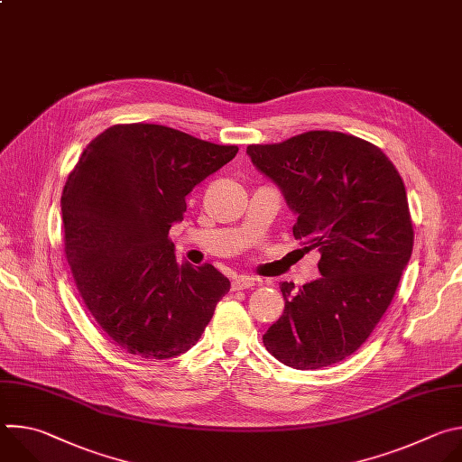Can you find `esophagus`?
<instances>
[{"label": "esophagus", "mask_w": 462, "mask_h": 462, "mask_svg": "<svg viewBox=\"0 0 462 462\" xmlns=\"http://www.w3.org/2000/svg\"><path fill=\"white\" fill-rule=\"evenodd\" d=\"M257 285V282L250 276H236L232 282V289L234 291H243V289H254Z\"/></svg>", "instance_id": "esophagus-1"}]
</instances>
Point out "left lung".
Returning a JSON list of instances; mask_svg holds the SVG:
<instances>
[{
    "label": "left lung",
    "mask_w": 462,
    "mask_h": 462,
    "mask_svg": "<svg viewBox=\"0 0 462 462\" xmlns=\"http://www.w3.org/2000/svg\"><path fill=\"white\" fill-rule=\"evenodd\" d=\"M246 153L296 214L294 237L321 254V278L298 291L280 285L285 310L263 344L301 371L342 362L373 333L411 257L404 182L380 148L340 131H307Z\"/></svg>",
    "instance_id": "obj_1"
}]
</instances>
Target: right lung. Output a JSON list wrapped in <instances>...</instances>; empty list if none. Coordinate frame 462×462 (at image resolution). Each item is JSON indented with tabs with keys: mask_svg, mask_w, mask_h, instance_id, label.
<instances>
[{
	"mask_svg": "<svg viewBox=\"0 0 462 462\" xmlns=\"http://www.w3.org/2000/svg\"><path fill=\"white\" fill-rule=\"evenodd\" d=\"M237 150L159 124H116L69 173L65 255L91 316L124 351L150 360L186 353L230 291L208 263H177L168 232L186 195Z\"/></svg>",
	"mask_w": 462,
	"mask_h": 462,
	"instance_id": "1",
	"label": "right lung"
}]
</instances>
